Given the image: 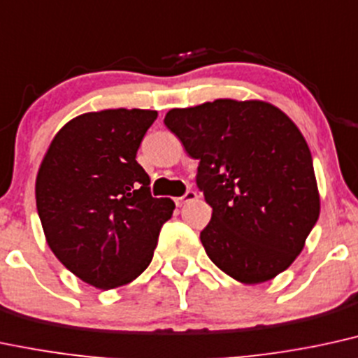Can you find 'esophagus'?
<instances>
[{
  "label": "esophagus",
  "instance_id": "obj_1",
  "mask_svg": "<svg viewBox=\"0 0 358 358\" xmlns=\"http://www.w3.org/2000/svg\"><path fill=\"white\" fill-rule=\"evenodd\" d=\"M196 196H198V195H196V192L188 190L187 193H185L183 196L175 198V203H176V206H182V205H185V203H188V201H193V200H195Z\"/></svg>",
  "mask_w": 358,
  "mask_h": 358
}]
</instances>
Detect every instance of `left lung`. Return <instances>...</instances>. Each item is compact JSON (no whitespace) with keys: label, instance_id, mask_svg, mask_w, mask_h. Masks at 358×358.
I'll use <instances>...</instances> for the list:
<instances>
[{"label":"left lung","instance_id":"obj_1","mask_svg":"<svg viewBox=\"0 0 358 358\" xmlns=\"http://www.w3.org/2000/svg\"><path fill=\"white\" fill-rule=\"evenodd\" d=\"M165 124L200 162L196 187L213 208L200 234L210 260L247 285L287 270L320 213L296 124L272 103L230 98L170 110Z\"/></svg>","mask_w":358,"mask_h":358}]
</instances>
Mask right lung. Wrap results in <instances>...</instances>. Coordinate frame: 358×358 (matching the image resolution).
I'll list each match as a JSON object with an SVG mask.
<instances>
[{
	"mask_svg": "<svg viewBox=\"0 0 358 358\" xmlns=\"http://www.w3.org/2000/svg\"><path fill=\"white\" fill-rule=\"evenodd\" d=\"M153 110H101L56 133L36 176V208L55 257L90 285L135 280L153 258L175 203L153 198L136 162Z\"/></svg>",
	"mask_w": 358,
	"mask_h": 358,
	"instance_id": "1",
	"label": "right lung"
}]
</instances>
